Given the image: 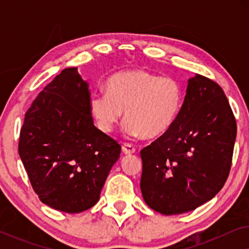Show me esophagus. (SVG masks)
Masks as SVG:
<instances>
[{
  "instance_id": "1",
  "label": "esophagus",
  "mask_w": 249,
  "mask_h": 249,
  "mask_svg": "<svg viewBox=\"0 0 249 249\" xmlns=\"http://www.w3.org/2000/svg\"><path fill=\"white\" fill-rule=\"evenodd\" d=\"M122 151H124V154H134L136 152V147L132 144H129V142H124V145H122Z\"/></svg>"
}]
</instances>
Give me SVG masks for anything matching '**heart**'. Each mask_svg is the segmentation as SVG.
<instances>
[{"label":"heart","mask_w":249,"mask_h":249,"mask_svg":"<svg viewBox=\"0 0 249 249\" xmlns=\"http://www.w3.org/2000/svg\"><path fill=\"white\" fill-rule=\"evenodd\" d=\"M107 93L90 96V113L101 131L110 134L124 111V131L156 139L168 134L181 112L185 91L172 78L142 69L121 71L108 78Z\"/></svg>","instance_id":"b5f03b06"}]
</instances>
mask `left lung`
I'll return each mask as SVG.
<instances>
[{"label":"left lung","instance_id":"obj_1","mask_svg":"<svg viewBox=\"0 0 249 249\" xmlns=\"http://www.w3.org/2000/svg\"><path fill=\"white\" fill-rule=\"evenodd\" d=\"M237 124L221 86L202 74L189 79L178 120L141 151L145 203L172 215L212 199L229 176Z\"/></svg>","mask_w":249,"mask_h":249}]
</instances>
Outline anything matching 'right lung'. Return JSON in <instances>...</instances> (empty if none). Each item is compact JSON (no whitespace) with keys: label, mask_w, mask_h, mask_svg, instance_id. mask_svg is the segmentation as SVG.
Returning <instances> with one entry per match:
<instances>
[{"label":"right lung","mask_w":249,"mask_h":249,"mask_svg":"<svg viewBox=\"0 0 249 249\" xmlns=\"http://www.w3.org/2000/svg\"><path fill=\"white\" fill-rule=\"evenodd\" d=\"M88 84L67 68L27 111L18 151L29 181L44 204L67 213L100 199L121 146L94 125Z\"/></svg>","instance_id":"add662e5"}]
</instances>
